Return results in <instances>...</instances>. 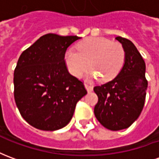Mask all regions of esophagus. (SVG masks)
Masks as SVG:
<instances>
[{
	"mask_svg": "<svg viewBox=\"0 0 159 159\" xmlns=\"http://www.w3.org/2000/svg\"><path fill=\"white\" fill-rule=\"evenodd\" d=\"M85 88H86V89L88 90V92H92L93 89V87L92 86V85L88 84V83H85Z\"/></svg>",
	"mask_w": 159,
	"mask_h": 159,
	"instance_id": "1",
	"label": "esophagus"
}]
</instances>
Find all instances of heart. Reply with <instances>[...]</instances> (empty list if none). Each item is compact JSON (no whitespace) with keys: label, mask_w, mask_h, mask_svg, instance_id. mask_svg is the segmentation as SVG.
Segmentation results:
<instances>
[{"label":"heart","mask_w":159,"mask_h":159,"mask_svg":"<svg viewBox=\"0 0 159 159\" xmlns=\"http://www.w3.org/2000/svg\"><path fill=\"white\" fill-rule=\"evenodd\" d=\"M77 51L69 49L65 59L70 72L79 77L89 64L91 69L87 72L89 79L100 77V81L108 82L119 74L125 62V51L118 42L102 37H89L76 46Z\"/></svg>","instance_id":"b5f03b06"}]
</instances>
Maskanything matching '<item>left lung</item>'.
<instances>
[{"mask_svg":"<svg viewBox=\"0 0 159 159\" xmlns=\"http://www.w3.org/2000/svg\"><path fill=\"white\" fill-rule=\"evenodd\" d=\"M116 40L125 51V62L113 80L93 91L98 96L94 115L105 128L117 131L127 129L139 117L147 94L146 64L135 46L121 36Z\"/></svg>","mask_w":159,"mask_h":159,"instance_id":"left-lung-1","label":"left lung"}]
</instances>
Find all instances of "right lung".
I'll return each instance as SVG.
<instances>
[{"instance_id":"add662e5","label":"right lung","mask_w":159,"mask_h":159,"mask_svg":"<svg viewBox=\"0 0 159 159\" xmlns=\"http://www.w3.org/2000/svg\"><path fill=\"white\" fill-rule=\"evenodd\" d=\"M76 36L49 33L25 50L14 70V99L21 116L36 129L54 131L72 118L76 103L87 93L70 75L65 54Z\"/></svg>"}]
</instances>
